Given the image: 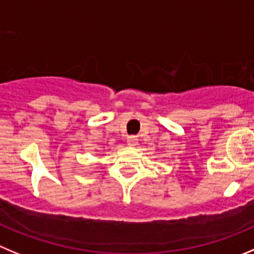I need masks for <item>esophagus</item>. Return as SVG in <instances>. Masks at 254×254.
<instances>
[{"instance_id": "1", "label": "esophagus", "mask_w": 254, "mask_h": 254, "mask_svg": "<svg viewBox=\"0 0 254 254\" xmlns=\"http://www.w3.org/2000/svg\"><path fill=\"white\" fill-rule=\"evenodd\" d=\"M137 141H138L137 136H129L128 138H127V143H128L129 146H136Z\"/></svg>"}]
</instances>
